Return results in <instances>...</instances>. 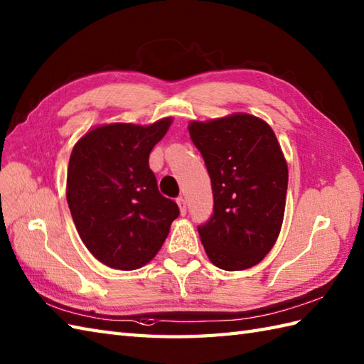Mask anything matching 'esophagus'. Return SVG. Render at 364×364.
I'll return each mask as SVG.
<instances>
[{
    "label": "esophagus",
    "instance_id": "esophagus-1",
    "mask_svg": "<svg viewBox=\"0 0 364 364\" xmlns=\"http://www.w3.org/2000/svg\"><path fill=\"white\" fill-rule=\"evenodd\" d=\"M176 205H178V208H180V213H181V215H186V200L183 198V197H178L176 198Z\"/></svg>",
    "mask_w": 364,
    "mask_h": 364
}]
</instances>
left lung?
Wrapping results in <instances>:
<instances>
[{"label": "left lung", "mask_w": 364, "mask_h": 364, "mask_svg": "<svg viewBox=\"0 0 364 364\" xmlns=\"http://www.w3.org/2000/svg\"><path fill=\"white\" fill-rule=\"evenodd\" d=\"M205 159L214 213L198 234L209 260L226 272L257 265L281 232L289 167L274 132L247 113L189 124Z\"/></svg>", "instance_id": "8db88e82"}]
</instances>
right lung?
<instances>
[{"label":"right lung","instance_id":"1","mask_svg":"<svg viewBox=\"0 0 364 364\" xmlns=\"http://www.w3.org/2000/svg\"><path fill=\"white\" fill-rule=\"evenodd\" d=\"M172 117L150 125L108 124L77 141L66 200L82 242L109 268H141L156 256L180 209L158 191L149 155Z\"/></svg>","mask_w":364,"mask_h":364}]
</instances>
